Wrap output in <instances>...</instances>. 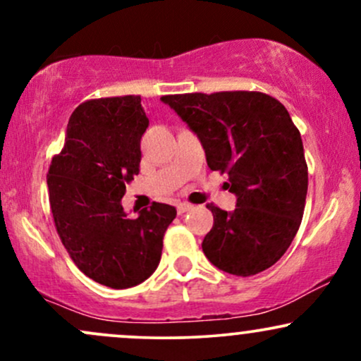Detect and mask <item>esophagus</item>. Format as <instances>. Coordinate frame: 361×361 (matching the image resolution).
Listing matches in <instances>:
<instances>
[{"instance_id":"1","label":"esophagus","mask_w":361,"mask_h":361,"mask_svg":"<svg viewBox=\"0 0 361 361\" xmlns=\"http://www.w3.org/2000/svg\"><path fill=\"white\" fill-rule=\"evenodd\" d=\"M192 209V204H186V202H183V204H178L176 205V212L180 215H183L185 212H188V210Z\"/></svg>"}]
</instances>
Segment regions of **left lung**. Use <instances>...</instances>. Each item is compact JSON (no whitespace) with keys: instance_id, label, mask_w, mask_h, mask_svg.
<instances>
[{"instance_id":"1","label":"left lung","mask_w":361,"mask_h":361,"mask_svg":"<svg viewBox=\"0 0 361 361\" xmlns=\"http://www.w3.org/2000/svg\"><path fill=\"white\" fill-rule=\"evenodd\" d=\"M198 135L212 171L227 173L233 214L209 204L214 226L202 250L219 270L251 276L273 267L299 231L307 197L300 132L276 98L261 91L166 94Z\"/></svg>"}]
</instances>
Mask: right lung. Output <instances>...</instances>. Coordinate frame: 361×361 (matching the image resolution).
<instances>
[{
    "label": "right lung",
    "mask_w": 361,
    "mask_h": 361,
    "mask_svg": "<svg viewBox=\"0 0 361 361\" xmlns=\"http://www.w3.org/2000/svg\"><path fill=\"white\" fill-rule=\"evenodd\" d=\"M147 126L137 94L81 103L49 166V202L66 251L86 276L110 288L134 287L154 273L176 217L175 207L154 202L128 219L120 204L139 175Z\"/></svg>",
    "instance_id": "obj_1"
}]
</instances>
